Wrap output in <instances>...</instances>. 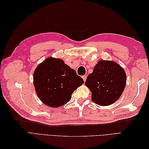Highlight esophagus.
Instances as JSON below:
<instances>
[{"label": "esophagus", "mask_w": 149, "mask_h": 149, "mask_svg": "<svg viewBox=\"0 0 149 149\" xmlns=\"http://www.w3.org/2000/svg\"><path fill=\"white\" fill-rule=\"evenodd\" d=\"M82 78L83 79V80H84V81L85 82L86 81V76H82Z\"/></svg>", "instance_id": "esophagus-1"}]
</instances>
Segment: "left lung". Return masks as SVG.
<instances>
[{
    "label": "left lung",
    "mask_w": 149,
    "mask_h": 149,
    "mask_svg": "<svg viewBox=\"0 0 149 149\" xmlns=\"http://www.w3.org/2000/svg\"><path fill=\"white\" fill-rule=\"evenodd\" d=\"M124 70L112 61L101 60L89 74L85 85L92 93L91 100L100 106H109L123 94L126 84Z\"/></svg>",
    "instance_id": "8db88e82"
}]
</instances>
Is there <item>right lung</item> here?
Wrapping results in <instances>:
<instances>
[{"label": "right lung", "mask_w": 149, "mask_h": 149, "mask_svg": "<svg viewBox=\"0 0 149 149\" xmlns=\"http://www.w3.org/2000/svg\"><path fill=\"white\" fill-rule=\"evenodd\" d=\"M83 79L61 59L49 57L38 65L33 73V84L40 100L57 107L69 102Z\"/></svg>", "instance_id": "right-lung-1"}]
</instances>
